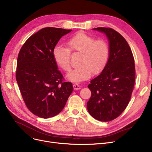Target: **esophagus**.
Masks as SVG:
<instances>
[{"instance_id":"obj_1","label":"esophagus","mask_w":152,"mask_h":152,"mask_svg":"<svg viewBox=\"0 0 152 152\" xmlns=\"http://www.w3.org/2000/svg\"><path fill=\"white\" fill-rule=\"evenodd\" d=\"M73 88L75 90H79V89H81V87L79 86L77 84H73Z\"/></svg>"}]
</instances>
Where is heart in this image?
<instances>
[{
    "mask_svg": "<svg viewBox=\"0 0 152 152\" xmlns=\"http://www.w3.org/2000/svg\"><path fill=\"white\" fill-rule=\"evenodd\" d=\"M72 51L81 53L80 66L72 69L67 75L69 81L80 83L89 79L92 72L98 73L106 64L109 55L107 43L104 39H97L83 32L77 33L68 41ZM61 45H56L53 50L55 61L63 70L69 71L71 67V51Z\"/></svg>",
    "mask_w": 152,
    "mask_h": 152,
    "instance_id": "1",
    "label": "heart"
}]
</instances>
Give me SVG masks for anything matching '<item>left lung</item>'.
<instances>
[{"mask_svg":"<svg viewBox=\"0 0 152 152\" xmlns=\"http://www.w3.org/2000/svg\"><path fill=\"white\" fill-rule=\"evenodd\" d=\"M93 30L106 35L109 55L101 73L88 85L91 96L87 109L96 119L108 122L119 116L130 101L135 80L134 58L128 43L119 33L110 28Z\"/></svg>","mask_w":152,"mask_h":152,"instance_id":"8db88e82","label":"left lung"}]
</instances>
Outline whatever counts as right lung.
<instances>
[{"mask_svg": "<svg viewBox=\"0 0 152 152\" xmlns=\"http://www.w3.org/2000/svg\"><path fill=\"white\" fill-rule=\"evenodd\" d=\"M47 27L31 35L18 53L16 80L26 106L39 117H53L61 112L73 90L64 82L53 50L60 38L71 31Z\"/></svg>", "mask_w": 152, "mask_h": 152, "instance_id": "right-lung-1", "label": "right lung"}]
</instances>
